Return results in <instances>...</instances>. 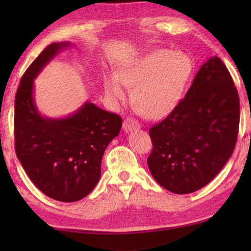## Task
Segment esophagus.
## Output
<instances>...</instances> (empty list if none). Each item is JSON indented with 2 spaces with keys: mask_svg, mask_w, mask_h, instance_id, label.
<instances>
[{
  "mask_svg": "<svg viewBox=\"0 0 251 251\" xmlns=\"http://www.w3.org/2000/svg\"><path fill=\"white\" fill-rule=\"evenodd\" d=\"M137 128H139V124L134 120V118L127 117L124 123H123V129L125 131H131Z\"/></svg>",
  "mask_w": 251,
  "mask_h": 251,
  "instance_id": "obj_1",
  "label": "esophagus"
}]
</instances>
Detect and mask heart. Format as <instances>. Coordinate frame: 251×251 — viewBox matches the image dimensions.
<instances>
[{
	"instance_id": "obj_1",
	"label": "heart",
	"mask_w": 251,
	"mask_h": 251,
	"mask_svg": "<svg viewBox=\"0 0 251 251\" xmlns=\"http://www.w3.org/2000/svg\"><path fill=\"white\" fill-rule=\"evenodd\" d=\"M193 72V61L181 50H155L122 66L104 79L105 94L117 106L127 99L123 84L131 88V100L148 120L168 115L181 99Z\"/></svg>"
}]
</instances>
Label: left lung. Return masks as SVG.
Segmentation results:
<instances>
[{
    "instance_id": "8db88e82",
    "label": "left lung",
    "mask_w": 251,
    "mask_h": 251,
    "mask_svg": "<svg viewBox=\"0 0 251 251\" xmlns=\"http://www.w3.org/2000/svg\"><path fill=\"white\" fill-rule=\"evenodd\" d=\"M240 103L231 75L217 56L203 63L185 99L150 129L151 176L174 194H190L217 176L239 130Z\"/></svg>"
}]
</instances>
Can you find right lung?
I'll use <instances>...</instances> for the list:
<instances>
[{"label": "right lung", "mask_w": 251, "mask_h": 251, "mask_svg": "<svg viewBox=\"0 0 251 251\" xmlns=\"http://www.w3.org/2000/svg\"><path fill=\"white\" fill-rule=\"evenodd\" d=\"M69 42L45 48L21 78L15 96V152L42 193L63 202L86 197L100 178L108 144L120 134L122 117L86 101L65 118L43 117L33 97L34 79Z\"/></svg>", "instance_id": "obj_1"}]
</instances>
